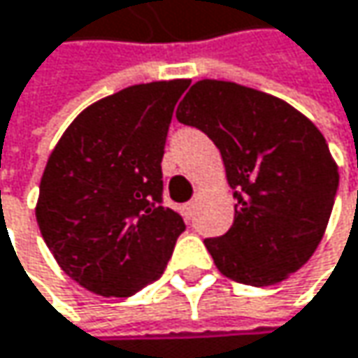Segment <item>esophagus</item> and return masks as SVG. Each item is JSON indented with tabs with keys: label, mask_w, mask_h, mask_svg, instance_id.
Instances as JSON below:
<instances>
[{
	"label": "esophagus",
	"mask_w": 358,
	"mask_h": 358,
	"mask_svg": "<svg viewBox=\"0 0 358 358\" xmlns=\"http://www.w3.org/2000/svg\"><path fill=\"white\" fill-rule=\"evenodd\" d=\"M196 205H199L196 201H190V203L182 205V207H180V211H182V215H184L186 219H190V217L194 215V209H196Z\"/></svg>",
	"instance_id": "1"
}]
</instances>
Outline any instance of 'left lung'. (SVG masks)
Masks as SVG:
<instances>
[{
	"label": "left lung",
	"instance_id": "1",
	"mask_svg": "<svg viewBox=\"0 0 358 358\" xmlns=\"http://www.w3.org/2000/svg\"><path fill=\"white\" fill-rule=\"evenodd\" d=\"M176 118L221 151L238 201L229 231L205 240L221 275L268 287L299 271L338 190V168L315 124L271 94L217 80L194 83Z\"/></svg>",
	"mask_w": 358,
	"mask_h": 358
}]
</instances>
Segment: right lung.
I'll list each match as a JSON object with an SVG mask.
<instances>
[{
	"instance_id": "obj_1",
	"label": "right lung",
	"mask_w": 358,
	"mask_h": 358,
	"mask_svg": "<svg viewBox=\"0 0 358 358\" xmlns=\"http://www.w3.org/2000/svg\"><path fill=\"white\" fill-rule=\"evenodd\" d=\"M188 80L139 83L87 106L52 149L36 205L59 266L87 291L131 297L157 280L178 236L162 157Z\"/></svg>"
}]
</instances>
